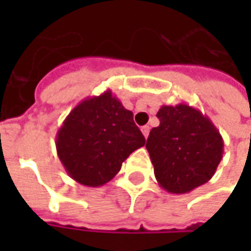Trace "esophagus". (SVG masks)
Returning <instances> with one entry per match:
<instances>
[{
	"label": "esophagus",
	"mask_w": 251,
	"mask_h": 251,
	"mask_svg": "<svg viewBox=\"0 0 251 251\" xmlns=\"http://www.w3.org/2000/svg\"><path fill=\"white\" fill-rule=\"evenodd\" d=\"M149 130H151V127H149L148 125L142 126V127H141L142 134H144V137H145V138H148V136H149Z\"/></svg>",
	"instance_id": "1"
}]
</instances>
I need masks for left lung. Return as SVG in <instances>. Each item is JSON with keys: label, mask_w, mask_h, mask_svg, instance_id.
Here are the masks:
<instances>
[{"label": "left lung", "mask_w": 251, "mask_h": 251, "mask_svg": "<svg viewBox=\"0 0 251 251\" xmlns=\"http://www.w3.org/2000/svg\"><path fill=\"white\" fill-rule=\"evenodd\" d=\"M147 149L156 180L171 194H188L214 176L223 157V138L201 111L185 103L161 106Z\"/></svg>", "instance_id": "left-lung-1"}]
</instances>
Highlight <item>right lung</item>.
<instances>
[{
    "instance_id": "add662e5",
    "label": "right lung",
    "mask_w": 251,
    "mask_h": 251,
    "mask_svg": "<svg viewBox=\"0 0 251 251\" xmlns=\"http://www.w3.org/2000/svg\"><path fill=\"white\" fill-rule=\"evenodd\" d=\"M145 138L120 99L107 90L75 106L57 130V156L79 184L100 187L120 172Z\"/></svg>"
}]
</instances>
